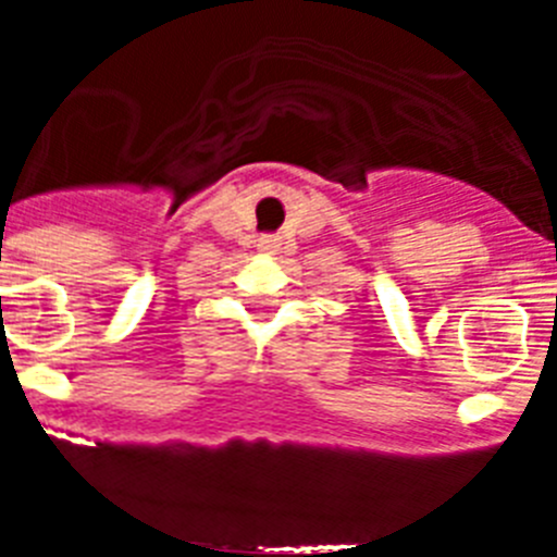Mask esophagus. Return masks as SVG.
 Instances as JSON below:
<instances>
[{
    "mask_svg": "<svg viewBox=\"0 0 557 557\" xmlns=\"http://www.w3.org/2000/svg\"><path fill=\"white\" fill-rule=\"evenodd\" d=\"M262 248H264V250L275 248V239H273V236H268V239H262Z\"/></svg>",
    "mask_w": 557,
    "mask_h": 557,
    "instance_id": "esophagus-1",
    "label": "esophagus"
}]
</instances>
